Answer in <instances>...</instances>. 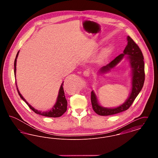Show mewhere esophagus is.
<instances>
[{
	"label": "esophagus",
	"mask_w": 158,
	"mask_h": 158,
	"mask_svg": "<svg viewBox=\"0 0 158 158\" xmlns=\"http://www.w3.org/2000/svg\"><path fill=\"white\" fill-rule=\"evenodd\" d=\"M89 72L88 70H85L83 72V75L85 76H86V77H88L89 76Z\"/></svg>",
	"instance_id": "1"
}]
</instances>
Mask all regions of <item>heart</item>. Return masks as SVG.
Masks as SVG:
<instances>
[{"instance_id":"heart-1","label":"heart","mask_w":158,"mask_h":158,"mask_svg":"<svg viewBox=\"0 0 158 158\" xmlns=\"http://www.w3.org/2000/svg\"><path fill=\"white\" fill-rule=\"evenodd\" d=\"M113 52V47L110 45L103 48L98 54L97 60L99 63H102L107 59L112 54Z\"/></svg>"}]
</instances>
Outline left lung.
<instances>
[{
    "instance_id": "8db88e82",
    "label": "left lung",
    "mask_w": 158,
    "mask_h": 158,
    "mask_svg": "<svg viewBox=\"0 0 158 158\" xmlns=\"http://www.w3.org/2000/svg\"><path fill=\"white\" fill-rule=\"evenodd\" d=\"M127 45L123 53L121 54L109 64L103 66L98 70L99 75H103L109 72L115 68L124 58L129 62L131 73V92L126 101L116 107L107 108L102 106L98 102L95 92H91V103L94 111L99 115L107 116L124 111L128 110L133 104L135 98L142 90L144 82V63L143 54L135 42L130 37L127 36Z\"/></svg>"
}]
</instances>
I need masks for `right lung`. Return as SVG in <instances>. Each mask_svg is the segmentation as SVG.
<instances>
[{
	"label": "right lung",
	"mask_w": 158,
	"mask_h": 158,
	"mask_svg": "<svg viewBox=\"0 0 158 158\" xmlns=\"http://www.w3.org/2000/svg\"><path fill=\"white\" fill-rule=\"evenodd\" d=\"M19 53V51L16 54V58H15V61H14V74H15V77H16V60L18 56V54ZM63 82L61 83L60 86L58 96L57 98V100L54 105H53V107L48 111H38L37 109L34 108L33 106H32L29 103L26 101V99L23 97V95L21 94L20 92L18 90V86H17V83H16V86L17 88V90L18 92L19 95L20 96L21 98L25 102V103L28 105V106L34 112V113L41 115L45 117H59L61 116L64 113H65L67 110V105H68V102L66 100V98L65 97L64 95V89H63Z\"/></svg>",
	"instance_id": "add662e5"
}]
</instances>
